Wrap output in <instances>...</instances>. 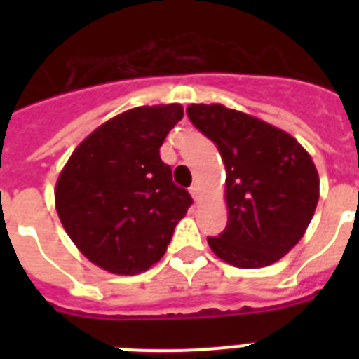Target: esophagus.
Segmentation results:
<instances>
[{
    "label": "esophagus",
    "instance_id": "1",
    "mask_svg": "<svg viewBox=\"0 0 359 359\" xmlns=\"http://www.w3.org/2000/svg\"><path fill=\"white\" fill-rule=\"evenodd\" d=\"M190 194H191V197H194V201H199V186L197 184L191 186Z\"/></svg>",
    "mask_w": 359,
    "mask_h": 359
}]
</instances>
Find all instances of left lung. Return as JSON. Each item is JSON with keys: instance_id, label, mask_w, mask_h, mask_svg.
Instances as JSON below:
<instances>
[{"instance_id": "8db88e82", "label": "left lung", "mask_w": 359, "mask_h": 359, "mask_svg": "<svg viewBox=\"0 0 359 359\" xmlns=\"http://www.w3.org/2000/svg\"><path fill=\"white\" fill-rule=\"evenodd\" d=\"M191 124L216 143L225 163L229 219L208 245L238 268H262L304 236L318 201L311 156L283 130L222 104H191Z\"/></svg>"}]
</instances>
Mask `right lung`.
I'll list each match as a JSON object with an SVG mask.
<instances>
[{"instance_id":"add662e5","label":"right lung","mask_w":359,"mask_h":359,"mask_svg":"<svg viewBox=\"0 0 359 359\" xmlns=\"http://www.w3.org/2000/svg\"><path fill=\"white\" fill-rule=\"evenodd\" d=\"M182 115L179 104L128 109L87 135L59 175V219L97 266L134 276L168 250L175 225L194 203L160 158Z\"/></svg>"}]
</instances>
